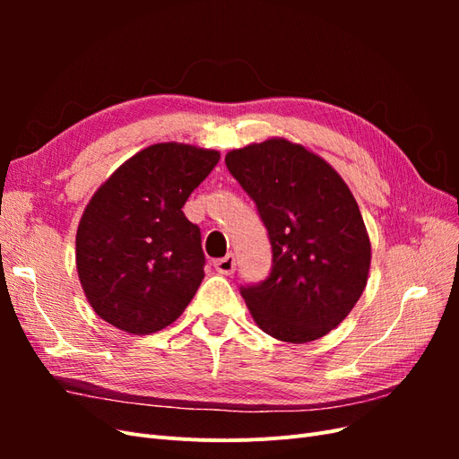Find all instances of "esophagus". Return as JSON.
Segmentation results:
<instances>
[{"label":"esophagus","instance_id":"34e87169","mask_svg":"<svg viewBox=\"0 0 459 459\" xmlns=\"http://www.w3.org/2000/svg\"><path fill=\"white\" fill-rule=\"evenodd\" d=\"M235 266H238V260H235L233 255H226L224 258L214 260V268H216L218 273L231 275L235 272Z\"/></svg>","mask_w":459,"mask_h":459}]
</instances>
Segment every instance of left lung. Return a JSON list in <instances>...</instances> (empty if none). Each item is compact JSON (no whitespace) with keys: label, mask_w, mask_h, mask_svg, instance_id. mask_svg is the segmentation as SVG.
Listing matches in <instances>:
<instances>
[{"label":"left lung","mask_w":459,"mask_h":459,"mask_svg":"<svg viewBox=\"0 0 459 459\" xmlns=\"http://www.w3.org/2000/svg\"><path fill=\"white\" fill-rule=\"evenodd\" d=\"M226 166L272 245L266 280L239 289L255 322L285 342L327 335L364 293L371 262L351 189L324 159L287 140L230 151Z\"/></svg>","instance_id":"8db88e82"}]
</instances>
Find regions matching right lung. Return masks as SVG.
I'll return each instance as SVG.
<instances>
[{"mask_svg":"<svg viewBox=\"0 0 459 459\" xmlns=\"http://www.w3.org/2000/svg\"><path fill=\"white\" fill-rule=\"evenodd\" d=\"M220 160L218 151L157 143L97 189L76 233V268L95 314L147 335L186 310L204 277L201 230L184 204Z\"/></svg>","mask_w":459,"mask_h":459,"instance_id":"1","label":"right lung"}]
</instances>
